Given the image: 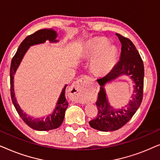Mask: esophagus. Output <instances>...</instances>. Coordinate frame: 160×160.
Segmentation results:
<instances>
[{"instance_id": "34e87169", "label": "esophagus", "mask_w": 160, "mask_h": 160, "mask_svg": "<svg viewBox=\"0 0 160 160\" xmlns=\"http://www.w3.org/2000/svg\"><path fill=\"white\" fill-rule=\"evenodd\" d=\"M85 78H80L77 82H76L73 84L71 87L72 92L74 95L73 99L74 101L77 102H83L84 99H83V96H84V91L86 90V85H85Z\"/></svg>"}]
</instances>
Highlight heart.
Here are the masks:
<instances>
[{"label": "heart", "mask_w": 160, "mask_h": 160, "mask_svg": "<svg viewBox=\"0 0 160 160\" xmlns=\"http://www.w3.org/2000/svg\"><path fill=\"white\" fill-rule=\"evenodd\" d=\"M108 41L105 38H96L87 43V54L94 58L92 69L99 76L108 74L114 67L117 61V49L112 45H108Z\"/></svg>", "instance_id": "1"}]
</instances>
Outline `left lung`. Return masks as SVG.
Masks as SVG:
<instances>
[{"instance_id": "8db88e82", "label": "left lung", "mask_w": 160, "mask_h": 160, "mask_svg": "<svg viewBox=\"0 0 160 160\" xmlns=\"http://www.w3.org/2000/svg\"><path fill=\"white\" fill-rule=\"evenodd\" d=\"M116 35L122 43L120 60L110 73L104 77L97 79L100 85L96 102L98 113L95 119L89 122L91 128L103 132L117 130L128 123L138 109L143 99L144 78L143 60L130 39L119 33ZM122 75L130 76L135 83L133 99L130 100L128 106L115 109L109 104L104 87L107 82Z\"/></svg>"}]
</instances>
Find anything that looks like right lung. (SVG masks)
<instances>
[{"instance_id": "1", "label": "right lung", "mask_w": 160, "mask_h": 160, "mask_svg": "<svg viewBox=\"0 0 160 160\" xmlns=\"http://www.w3.org/2000/svg\"><path fill=\"white\" fill-rule=\"evenodd\" d=\"M58 34L55 30L52 29H43L39 30L33 34L30 35L24 39V41L20 43L15 55L13 57L10 68V85H11V97L13 104L16 110L25 123L28 124L30 128L38 131H47L58 128L62 124L65 117V110L68 106L66 98H65V88L67 84L62 89L60 98L57 102V106L52 114L47 116V117H43L41 119H33L28 116L23 112L20 106L15 98L14 89V76L16 73L17 69L18 68L26 52L30 47L33 45L39 44V43H45L49 41L51 43L58 42L56 40Z\"/></svg>"}]
</instances>
